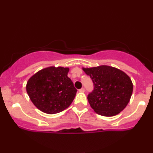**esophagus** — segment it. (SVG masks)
<instances>
[{"label":"esophagus","mask_w":153,"mask_h":153,"mask_svg":"<svg viewBox=\"0 0 153 153\" xmlns=\"http://www.w3.org/2000/svg\"><path fill=\"white\" fill-rule=\"evenodd\" d=\"M79 92H81V93L85 92V88H82L81 89H80V90H79Z\"/></svg>","instance_id":"obj_1"}]
</instances>
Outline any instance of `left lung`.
<instances>
[{
  "instance_id": "obj_1",
  "label": "left lung",
  "mask_w": 153,
  "mask_h": 153,
  "mask_svg": "<svg viewBox=\"0 0 153 153\" xmlns=\"http://www.w3.org/2000/svg\"><path fill=\"white\" fill-rule=\"evenodd\" d=\"M82 69L94 82V90L88 100L96 113L113 117L125 108L133 91L132 81L127 73L105 65Z\"/></svg>"
}]
</instances>
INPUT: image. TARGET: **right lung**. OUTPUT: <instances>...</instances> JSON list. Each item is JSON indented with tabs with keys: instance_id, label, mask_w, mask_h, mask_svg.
<instances>
[{
	"instance_id": "right-lung-1",
	"label": "right lung",
	"mask_w": 153,
	"mask_h": 153,
	"mask_svg": "<svg viewBox=\"0 0 153 153\" xmlns=\"http://www.w3.org/2000/svg\"><path fill=\"white\" fill-rule=\"evenodd\" d=\"M69 68L50 66L36 72L26 82V92L38 109L48 114L68 108L77 90L68 77Z\"/></svg>"
}]
</instances>
